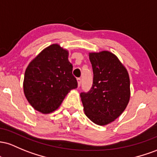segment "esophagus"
I'll list each match as a JSON object with an SVG mask.
<instances>
[{"instance_id":"obj_1","label":"esophagus","mask_w":157,"mask_h":157,"mask_svg":"<svg viewBox=\"0 0 157 157\" xmlns=\"http://www.w3.org/2000/svg\"><path fill=\"white\" fill-rule=\"evenodd\" d=\"M77 82H78V87H80L81 84H82V79H81V78H77Z\"/></svg>"}]
</instances>
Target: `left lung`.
Segmentation results:
<instances>
[{
	"instance_id": "8db88e82",
	"label": "left lung",
	"mask_w": 157,
	"mask_h": 157,
	"mask_svg": "<svg viewBox=\"0 0 157 157\" xmlns=\"http://www.w3.org/2000/svg\"><path fill=\"white\" fill-rule=\"evenodd\" d=\"M93 85L81 93L86 116L95 124L106 125L125 110L130 100V78L118 58L108 51L90 52Z\"/></svg>"
}]
</instances>
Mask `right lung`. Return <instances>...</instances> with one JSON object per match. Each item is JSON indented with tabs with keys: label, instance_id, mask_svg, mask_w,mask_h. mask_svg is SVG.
I'll list each match as a JSON object with an SVG mask.
<instances>
[{
	"label": "right lung",
	"instance_id": "add662e5",
	"mask_svg": "<svg viewBox=\"0 0 157 157\" xmlns=\"http://www.w3.org/2000/svg\"><path fill=\"white\" fill-rule=\"evenodd\" d=\"M77 87L68 51L59 44L42 50L29 63L24 74L26 99L35 110L44 114L59 108L67 94Z\"/></svg>",
	"mask_w": 157,
	"mask_h": 157
}]
</instances>
